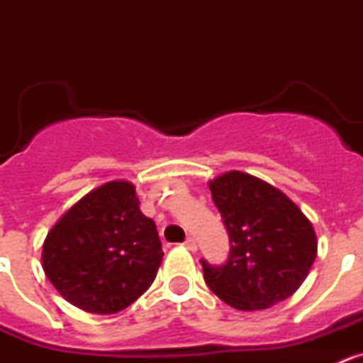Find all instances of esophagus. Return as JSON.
Masks as SVG:
<instances>
[{
    "label": "esophagus",
    "mask_w": 363,
    "mask_h": 363,
    "mask_svg": "<svg viewBox=\"0 0 363 363\" xmlns=\"http://www.w3.org/2000/svg\"><path fill=\"white\" fill-rule=\"evenodd\" d=\"M184 247H185V249H189V251H192V252H194V251H196V249H198V245H196V240L192 238V236H189V238L185 240V242H184Z\"/></svg>",
    "instance_id": "esophagus-1"
}]
</instances>
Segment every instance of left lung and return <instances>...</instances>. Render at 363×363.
<instances>
[{
  "label": "left lung",
  "mask_w": 363,
  "mask_h": 363,
  "mask_svg": "<svg viewBox=\"0 0 363 363\" xmlns=\"http://www.w3.org/2000/svg\"><path fill=\"white\" fill-rule=\"evenodd\" d=\"M209 189L230 240L225 264L201 259L209 289L238 311L267 309L293 296L318 251L309 218L280 189L247 172H223Z\"/></svg>",
  "instance_id": "left-lung-1"
}]
</instances>
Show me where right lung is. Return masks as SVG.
Listing matches in <instances>:
<instances>
[{"instance_id": "right-lung-1", "label": "right lung", "mask_w": 363, "mask_h": 363, "mask_svg": "<svg viewBox=\"0 0 363 363\" xmlns=\"http://www.w3.org/2000/svg\"><path fill=\"white\" fill-rule=\"evenodd\" d=\"M162 258L156 223L140 211L136 187L116 179L85 194L56 221L41 265L69 303L114 314L149 289Z\"/></svg>"}]
</instances>
